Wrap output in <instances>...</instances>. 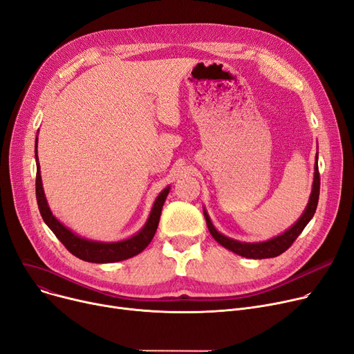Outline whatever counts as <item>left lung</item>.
I'll return each mask as SVG.
<instances>
[{
	"mask_svg": "<svg viewBox=\"0 0 354 354\" xmlns=\"http://www.w3.org/2000/svg\"><path fill=\"white\" fill-rule=\"evenodd\" d=\"M319 158V155H317ZM314 182H313V191H311V196L308 201V205L304 211V214L301 215V218L295 222V225H292L288 231H286L283 235H278L270 241H266V243H258V244H247V243H239V241L231 239L228 236H224L222 234H219L214 225L212 222L209 221L207 212H205V219H207V225L208 230L211 232V235L215 238L216 243H219L222 247H225L228 250H231L232 252L243 255L245 258H254V259H261V258H272V257H278L280 254H283L284 251H287L294 241L297 239L303 230L306 228V225L310 222V219L313 218L315 209H317V203H319V196H320V172H319V163L315 160V166H314Z\"/></svg>",
	"mask_w": 354,
	"mask_h": 354,
	"instance_id": "8db88e82",
	"label": "left lung"
}]
</instances>
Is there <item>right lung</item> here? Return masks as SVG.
<instances>
[{
  "label": "right lung",
  "mask_w": 354,
  "mask_h": 354,
  "mask_svg": "<svg viewBox=\"0 0 354 354\" xmlns=\"http://www.w3.org/2000/svg\"><path fill=\"white\" fill-rule=\"evenodd\" d=\"M37 147V143H35ZM35 160H37V175H35V196L37 203H39L40 214L44 219L48 228L54 232V235L60 239V243L77 258L83 259V261L88 263H116L123 261V259L132 258L142 252L155 236V232L159 225L160 212L163 208V202L169 194V188L163 189L159 196L155 201V205L152 208L151 216H149L146 225L142 228L139 234L135 236L129 238L126 241H120V243H96V241L83 239L77 235H74L70 230H67L63 224L55 219L47 205V201L44 196L43 185H41V176H40V165L39 158H37V149H35Z\"/></svg>",
  "instance_id": "1"
}]
</instances>
